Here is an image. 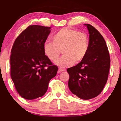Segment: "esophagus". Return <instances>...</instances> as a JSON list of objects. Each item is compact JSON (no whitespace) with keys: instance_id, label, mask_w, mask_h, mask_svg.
I'll list each match as a JSON object with an SVG mask.
<instances>
[{"instance_id":"esophagus-1","label":"esophagus","mask_w":121,"mask_h":121,"mask_svg":"<svg viewBox=\"0 0 121 121\" xmlns=\"http://www.w3.org/2000/svg\"><path fill=\"white\" fill-rule=\"evenodd\" d=\"M65 69H62V68H59V72H64L65 71Z\"/></svg>"}]
</instances>
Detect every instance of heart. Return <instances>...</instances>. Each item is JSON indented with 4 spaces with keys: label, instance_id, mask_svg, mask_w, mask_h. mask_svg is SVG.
<instances>
[{
    "label": "heart",
    "instance_id": "b5f03b06",
    "mask_svg": "<svg viewBox=\"0 0 121 121\" xmlns=\"http://www.w3.org/2000/svg\"><path fill=\"white\" fill-rule=\"evenodd\" d=\"M89 48V39L86 34L68 28L61 29L53 36L52 41H46L43 44L44 54L51 61L57 59L62 51L64 55L55 64L62 68L82 60Z\"/></svg>",
    "mask_w": 121,
    "mask_h": 121
}]
</instances>
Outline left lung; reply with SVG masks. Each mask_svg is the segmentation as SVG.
I'll use <instances>...</instances> for the list:
<instances>
[{"label":"left lung","mask_w":121,"mask_h":121,"mask_svg":"<svg viewBox=\"0 0 121 121\" xmlns=\"http://www.w3.org/2000/svg\"><path fill=\"white\" fill-rule=\"evenodd\" d=\"M89 34V48L80 63L67 69L68 87L73 94L90 99L103 90L109 74L110 57L104 37L91 24H85Z\"/></svg>","instance_id":"8db88e82"}]
</instances>
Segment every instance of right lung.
<instances>
[{
    "instance_id": "add662e5",
    "label": "right lung",
    "mask_w": 121,
    "mask_h": 121,
    "mask_svg": "<svg viewBox=\"0 0 121 121\" xmlns=\"http://www.w3.org/2000/svg\"><path fill=\"white\" fill-rule=\"evenodd\" d=\"M51 27L28 26L18 36L11 49L10 74L16 91L26 99L42 97L58 68L43 51Z\"/></svg>"
}]
</instances>
